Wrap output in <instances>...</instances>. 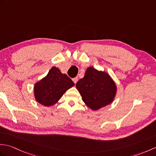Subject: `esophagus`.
<instances>
[{
  "label": "esophagus",
  "instance_id": "obj_1",
  "mask_svg": "<svg viewBox=\"0 0 156 156\" xmlns=\"http://www.w3.org/2000/svg\"><path fill=\"white\" fill-rule=\"evenodd\" d=\"M72 80H73V82H74V84H76V82H78V77H76V78H74L72 79Z\"/></svg>",
  "mask_w": 156,
  "mask_h": 156
}]
</instances>
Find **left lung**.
Wrapping results in <instances>:
<instances>
[{"label": "left lung", "instance_id": "obj_1", "mask_svg": "<svg viewBox=\"0 0 156 156\" xmlns=\"http://www.w3.org/2000/svg\"><path fill=\"white\" fill-rule=\"evenodd\" d=\"M76 86L82 101L94 111L112 102L117 91L115 82L107 73L92 67L87 68L84 78L79 80Z\"/></svg>", "mask_w": 156, "mask_h": 156}]
</instances>
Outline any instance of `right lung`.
<instances>
[{
	"mask_svg": "<svg viewBox=\"0 0 156 156\" xmlns=\"http://www.w3.org/2000/svg\"><path fill=\"white\" fill-rule=\"evenodd\" d=\"M74 83L66 74L56 67H52L48 75L36 83L34 87L35 99L39 103L49 107L56 103L64 92Z\"/></svg>",
	"mask_w": 156,
	"mask_h": 156,
	"instance_id": "obj_1",
	"label": "right lung"
}]
</instances>
